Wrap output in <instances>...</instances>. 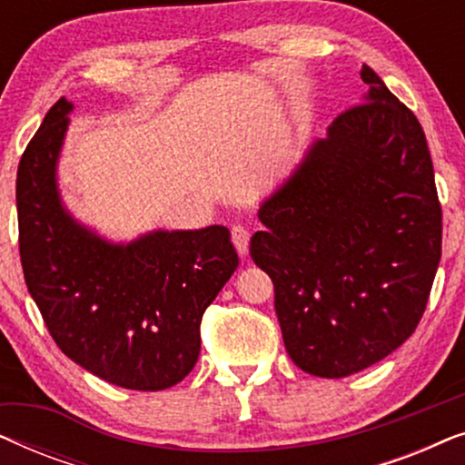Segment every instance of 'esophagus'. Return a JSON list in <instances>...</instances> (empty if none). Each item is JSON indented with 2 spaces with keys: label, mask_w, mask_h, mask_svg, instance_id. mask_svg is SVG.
<instances>
[{
  "label": "esophagus",
  "mask_w": 465,
  "mask_h": 465,
  "mask_svg": "<svg viewBox=\"0 0 465 465\" xmlns=\"http://www.w3.org/2000/svg\"><path fill=\"white\" fill-rule=\"evenodd\" d=\"M232 243L237 247L239 256H247V252H250V231L241 224L232 226Z\"/></svg>",
  "instance_id": "1"
}]
</instances>
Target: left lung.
I'll return each instance as SVG.
<instances>
[{
  "label": "left lung",
  "mask_w": 465,
  "mask_h": 465,
  "mask_svg": "<svg viewBox=\"0 0 465 465\" xmlns=\"http://www.w3.org/2000/svg\"><path fill=\"white\" fill-rule=\"evenodd\" d=\"M360 105L315 139L258 209L250 253L275 285L301 371L342 379L415 332L442 252L425 133L371 67Z\"/></svg>",
  "instance_id": "1"
}]
</instances>
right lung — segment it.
<instances>
[{
    "mask_svg": "<svg viewBox=\"0 0 465 465\" xmlns=\"http://www.w3.org/2000/svg\"><path fill=\"white\" fill-rule=\"evenodd\" d=\"M72 112V101H56L18 163L25 282L69 360L124 390H167L194 368L203 313L237 271L231 231L158 228L110 241L82 224L56 177Z\"/></svg>",
    "mask_w": 465,
    "mask_h": 465,
    "instance_id": "obj_1",
    "label": "right lung"
}]
</instances>
